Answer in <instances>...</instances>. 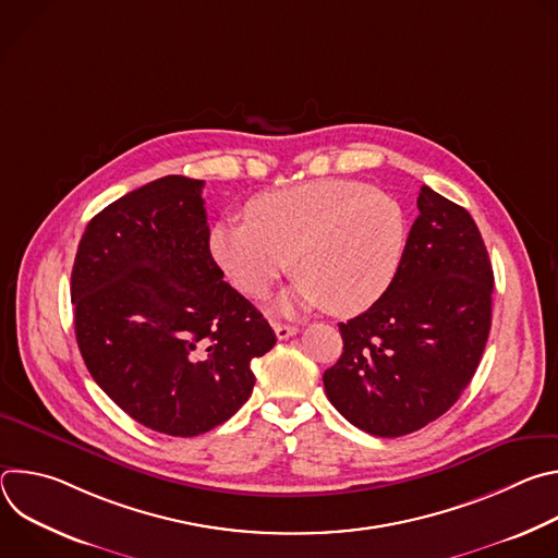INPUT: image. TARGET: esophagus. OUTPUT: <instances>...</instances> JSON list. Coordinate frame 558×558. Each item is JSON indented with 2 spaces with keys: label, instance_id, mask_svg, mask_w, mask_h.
<instances>
[{
  "label": "esophagus",
  "instance_id": "obj_1",
  "mask_svg": "<svg viewBox=\"0 0 558 558\" xmlns=\"http://www.w3.org/2000/svg\"><path fill=\"white\" fill-rule=\"evenodd\" d=\"M274 331H276V336H278V340H289V338H293L295 333H298V327H291V325H274Z\"/></svg>",
  "mask_w": 558,
  "mask_h": 558
}]
</instances>
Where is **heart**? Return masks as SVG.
<instances>
[{
	"instance_id": "1",
	"label": "heart",
	"mask_w": 558,
	"mask_h": 558,
	"mask_svg": "<svg viewBox=\"0 0 558 558\" xmlns=\"http://www.w3.org/2000/svg\"><path fill=\"white\" fill-rule=\"evenodd\" d=\"M247 220L211 227L209 252L229 282L252 298L298 274L280 311L325 304L336 315L373 306L400 271L409 222L392 196L357 181L325 179L256 196Z\"/></svg>"
}]
</instances>
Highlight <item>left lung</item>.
Returning <instances> with one entry per match:
<instances>
[{
  "label": "left lung",
  "instance_id": "obj_1",
  "mask_svg": "<svg viewBox=\"0 0 558 558\" xmlns=\"http://www.w3.org/2000/svg\"><path fill=\"white\" fill-rule=\"evenodd\" d=\"M420 216L390 289L340 323L344 351L325 371L329 402L375 437L441 417L470 384L493 320V265L472 216L422 187Z\"/></svg>",
  "mask_w": 558,
  "mask_h": 558
}]
</instances>
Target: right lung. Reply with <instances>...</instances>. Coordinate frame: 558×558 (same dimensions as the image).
<instances>
[{"label": "right lung", "mask_w": 558, "mask_h": 558, "mask_svg": "<svg viewBox=\"0 0 558 558\" xmlns=\"http://www.w3.org/2000/svg\"><path fill=\"white\" fill-rule=\"evenodd\" d=\"M203 185L172 174L110 203L70 280L90 375L132 420L172 437L227 422L254 390L252 360L276 344L211 258Z\"/></svg>", "instance_id": "obj_1"}]
</instances>
